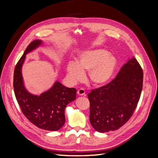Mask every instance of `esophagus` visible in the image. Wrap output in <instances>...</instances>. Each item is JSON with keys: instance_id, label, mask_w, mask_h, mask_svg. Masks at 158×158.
<instances>
[{"instance_id": "obj_1", "label": "esophagus", "mask_w": 158, "mask_h": 158, "mask_svg": "<svg viewBox=\"0 0 158 158\" xmlns=\"http://www.w3.org/2000/svg\"><path fill=\"white\" fill-rule=\"evenodd\" d=\"M77 94L78 95H85V90L83 88H80L77 91Z\"/></svg>"}]
</instances>
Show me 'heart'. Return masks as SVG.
I'll use <instances>...</instances> for the list:
<instances>
[{
    "label": "heart",
    "instance_id": "obj_1",
    "mask_svg": "<svg viewBox=\"0 0 158 158\" xmlns=\"http://www.w3.org/2000/svg\"><path fill=\"white\" fill-rule=\"evenodd\" d=\"M117 65V60L104 49L82 51L78 55L76 63L69 61L66 66L68 78L75 84L82 80L85 71H88V79L93 85L103 86L111 80Z\"/></svg>",
    "mask_w": 158,
    "mask_h": 158
}]
</instances>
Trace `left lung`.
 Returning a JSON list of instances; mask_svg holds the SVG:
<instances>
[{"instance_id":"1","label":"left lung","mask_w":158,"mask_h":158,"mask_svg":"<svg viewBox=\"0 0 158 158\" xmlns=\"http://www.w3.org/2000/svg\"><path fill=\"white\" fill-rule=\"evenodd\" d=\"M143 85V71L132 57L111 82L88 94L89 121L95 131H116L129 120L137 106Z\"/></svg>"}]
</instances>
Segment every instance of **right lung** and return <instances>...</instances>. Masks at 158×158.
Instances as JSON below:
<instances>
[{
    "label": "right lung",
    "mask_w": 158,
    "mask_h": 158,
    "mask_svg": "<svg viewBox=\"0 0 158 158\" xmlns=\"http://www.w3.org/2000/svg\"><path fill=\"white\" fill-rule=\"evenodd\" d=\"M40 40L33 41L16 65L14 73V89L17 102L26 117L33 125L45 131H56L65 123L66 106L74 101L76 89L65 87L59 81L40 95L30 93L26 88L22 74L26 55L43 45Z\"/></svg>",
    "instance_id": "1"
}]
</instances>
